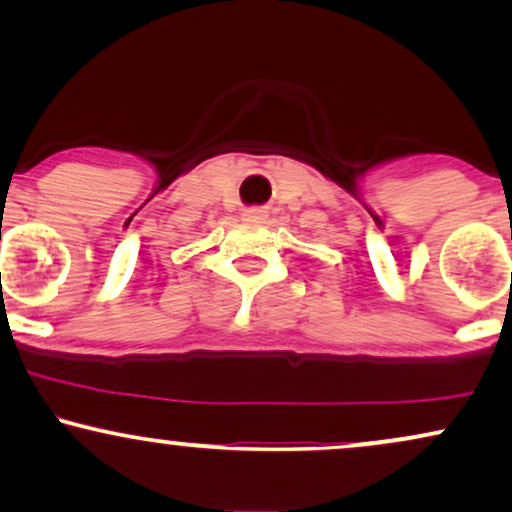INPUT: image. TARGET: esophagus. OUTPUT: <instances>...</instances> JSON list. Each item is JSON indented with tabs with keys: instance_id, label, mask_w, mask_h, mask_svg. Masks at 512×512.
Here are the masks:
<instances>
[{
	"instance_id": "1",
	"label": "esophagus",
	"mask_w": 512,
	"mask_h": 512,
	"mask_svg": "<svg viewBox=\"0 0 512 512\" xmlns=\"http://www.w3.org/2000/svg\"><path fill=\"white\" fill-rule=\"evenodd\" d=\"M243 219H245V222H252V224L264 222V219H267V212H264L262 208H248L243 212Z\"/></svg>"
}]
</instances>
